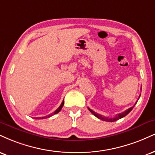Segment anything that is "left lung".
I'll return each mask as SVG.
<instances>
[{
  "instance_id": "left-lung-1",
  "label": "left lung",
  "mask_w": 155,
  "mask_h": 155,
  "mask_svg": "<svg viewBox=\"0 0 155 155\" xmlns=\"http://www.w3.org/2000/svg\"><path fill=\"white\" fill-rule=\"evenodd\" d=\"M137 101L136 102L135 105H136V104H137ZM135 105H134L133 106V107L128 108V109L126 110V111H124V112H123V113H118V114H117V115H115V116L114 117V118H107V117H105V116H104V115H102L99 114V113H95V112L93 111L92 110H91L89 107H88V109H89V110L90 111L91 113H92V114L94 115V116H96L97 118H99V119H100V120H105V121H107V122H114V121L118 120H119V119L124 118V117L126 116V115H128V113H129L130 112H131V111L132 110V109H133L134 106H135Z\"/></svg>"
}]
</instances>
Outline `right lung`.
<instances>
[{"mask_svg":"<svg viewBox=\"0 0 155 155\" xmlns=\"http://www.w3.org/2000/svg\"><path fill=\"white\" fill-rule=\"evenodd\" d=\"M63 105H64V100H63V101L62 102V103H61V105L59 106V107L58 108V109H57L56 110H55V112H54V113H51V114H50V115H46V116H44V117H37V118H35V119H45V118H50V117L53 116V115L57 114V113H59V112L61 111V110L62 109Z\"/></svg>","mask_w":155,"mask_h":155,"instance_id":"add662e5","label":"right lung"}]
</instances>
